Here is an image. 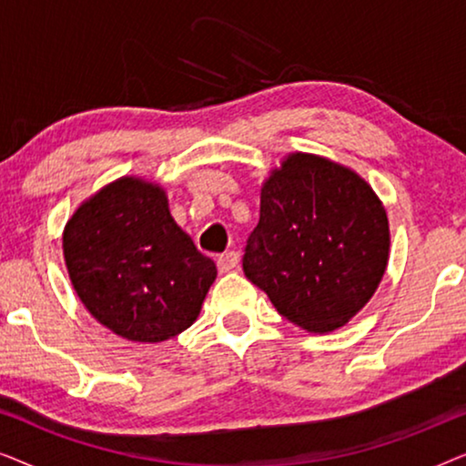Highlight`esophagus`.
Segmentation results:
<instances>
[{
  "label": "esophagus",
  "mask_w": 466,
  "mask_h": 466,
  "mask_svg": "<svg viewBox=\"0 0 466 466\" xmlns=\"http://www.w3.org/2000/svg\"><path fill=\"white\" fill-rule=\"evenodd\" d=\"M216 265H218V271H220V273L233 271L235 267L239 265V254H238V252H225V254H220L218 260H216Z\"/></svg>",
  "instance_id": "obj_1"
}]
</instances>
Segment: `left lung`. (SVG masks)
Masks as SVG:
<instances>
[{"instance_id": "8db88e82", "label": "left lung", "mask_w": 466, "mask_h": 466, "mask_svg": "<svg viewBox=\"0 0 466 466\" xmlns=\"http://www.w3.org/2000/svg\"><path fill=\"white\" fill-rule=\"evenodd\" d=\"M388 257L386 208L354 169L290 152L260 184L244 271L297 327L320 335L346 327L378 290Z\"/></svg>"}]
</instances>
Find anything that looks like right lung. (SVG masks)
<instances>
[{
	"label": "right lung",
	"mask_w": 466,
	"mask_h": 466,
	"mask_svg": "<svg viewBox=\"0 0 466 466\" xmlns=\"http://www.w3.org/2000/svg\"><path fill=\"white\" fill-rule=\"evenodd\" d=\"M63 258L95 320L136 343H161L199 318L216 279L212 258L176 225L161 184L123 176L76 208Z\"/></svg>",
	"instance_id": "1"
}]
</instances>
